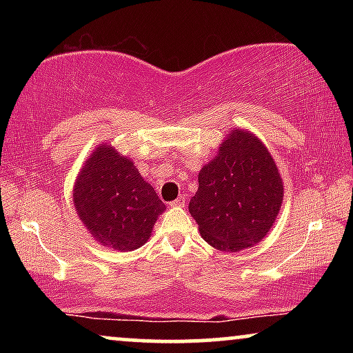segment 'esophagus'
<instances>
[{"label": "esophagus", "mask_w": 353, "mask_h": 353, "mask_svg": "<svg viewBox=\"0 0 353 353\" xmlns=\"http://www.w3.org/2000/svg\"><path fill=\"white\" fill-rule=\"evenodd\" d=\"M185 204H186V197L185 196H180V197H178V199L170 202V207H185Z\"/></svg>", "instance_id": "1"}]
</instances>
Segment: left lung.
Masks as SVG:
<instances>
[{
  "label": "left lung",
  "instance_id": "obj_1",
  "mask_svg": "<svg viewBox=\"0 0 353 353\" xmlns=\"http://www.w3.org/2000/svg\"><path fill=\"white\" fill-rule=\"evenodd\" d=\"M197 180L190 214L207 244L231 254L268 234L281 209L284 185L272 154L254 133L231 128Z\"/></svg>",
  "mask_w": 353,
  "mask_h": 353
}]
</instances>
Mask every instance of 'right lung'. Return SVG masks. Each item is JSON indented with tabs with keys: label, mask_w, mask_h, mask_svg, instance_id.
I'll list each match as a JSON object with an SVG mask.
<instances>
[{
	"label": "right lung",
	"mask_w": 353,
	"mask_h": 353,
	"mask_svg": "<svg viewBox=\"0 0 353 353\" xmlns=\"http://www.w3.org/2000/svg\"><path fill=\"white\" fill-rule=\"evenodd\" d=\"M72 199L91 238L128 252L146 244L167 209L133 161L112 144H98L77 175Z\"/></svg>",
	"instance_id": "right-lung-1"
}]
</instances>
